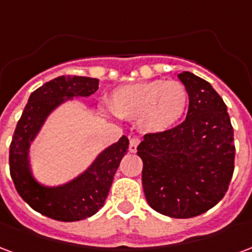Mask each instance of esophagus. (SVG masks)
Here are the masks:
<instances>
[{
	"label": "esophagus",
	"instance_id": "obj_1",
	"mask_svg": "<svg viewBox=\"0 0 252 252\" xmlns=\"http://www.w3.org/2000/svg\"><path fill=\"white\" fill-rule=\"evenodd\" d=\"M139 143H140V140L137 137H132L129 140V153H136Z\"/></svg>",
	"mask_w": 252,
	"mask_h": 252
}]
</instances>
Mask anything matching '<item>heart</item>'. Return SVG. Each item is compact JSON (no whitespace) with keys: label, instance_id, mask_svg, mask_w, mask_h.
Segmentation results:
<instances>
[{"label":"heart","instance_id":"heart-1","mask_svg":"<svg viewBox=\"0 0 252 252\" xmlns=\"http://www.w3.org/2000/svg\"><path fill=\"white\" fill-rule=\"evenodd\" d=\"M188 99L181 82L154 79L116 89L110 95V110L120 119L136 120L146 133H163L181 120Z\"/></svg>","mask_w":252,"mask_h":252}]
</instances>
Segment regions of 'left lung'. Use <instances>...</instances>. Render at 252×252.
<instances>
[{"label":"left lung","instance_id":"1","mask_svg":"<svg viewBox=\"0 0 252 252\" xmlns=\"http://www.w3.org/2000/svg\"><path fill=\"white\" fill-rule=\"evenodd\" d=\"M177 77L189 95L186 120L163 133L146 135L137 155L148 205L164 216L189 219L224 197L233 174L235 144L227 106L211 83L189 71Z\"/></svg>","mask_w":252,"mask_h":252}]
</instances>
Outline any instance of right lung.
<instances>
[{
    "mask_svg": "<svg viewBox=\"0 0 252 252\" xmlns=\"http://www.w3.org/2000/svg\"><path fill=\"white\" fill-rule=\"evenodd\" d=\"M98 90V79L63 75L36 89L20 117L9 151L10 175L21 198L36 212L59 221H78L104 206L116 170L128 153L126 135L102 150L75 178L48 186L37 181L31 164V146L52 112L67 101L89 97Z\"/></svg>",
    "mask_w": 252,
    "mask_h": 252,
    "instance_id": "1",
    "label": "right lung"
}]
</instances>
